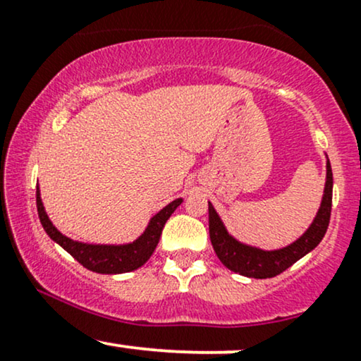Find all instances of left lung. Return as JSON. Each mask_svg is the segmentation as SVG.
I'll list each match as a JSON object with an SVG mask.
<instances>
[{
	"mask_svg": "<svg viewBox=\"0 0 361 361\" xmlns=\"http://www.w3.org/2000/svg\"><path fill=\"white\" fill-rule=\"evenodd\" d=\"M331 205H333V169H331V163L327 159L326 188L321 209H319L307 233L300 239H297L295 243L276 251H263L258 247L244 246L227 234L226 227L222 226L212 204H209L210 241H212L215 255L222 261L224 267L229 268L231 271L250 276V279H273V276L280 275L281 271L292 267L295 261H299L302 256L312 251L322 241L327 226H329Z\"/></svg>",
	"mask_w": 361,
	"mask_h": 361,
	"instance_id": "obj_1",
	"label": "left lung"
}]
</instances>
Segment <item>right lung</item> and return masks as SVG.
<instances>
[{"label":"right lung","mask_w":361,"mask_h":361,"mask_svg":"<svg viewBox=\"0 0 361 361\" xmlns=\"http://www.w3.org/2000/svg\"><path fill=\"white\" fill-rule=\"evenodd\" d=\"M180 204L181 198H176L171 204L164 207L161 212H157L151 219V222H149L146 233L140 235L137 241L123 244V246H98V244H82L73 241V239L62 235L52 226V222L49 221L42 200H40L39 190H37V212H39L40 224H42L49 238L64 247L85 268L97 273H106V275L134 271L142 267L151 258L152 252H154L157 243H159L161 233H163L164 224H166L168 219L171 217V214L175 212L176 207Z\"/></svg>","instance_id":"obj_1"}]
</instances>
